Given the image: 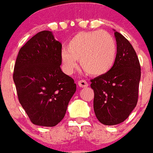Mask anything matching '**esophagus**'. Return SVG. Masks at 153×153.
<instances>
[{"label": "esophagus", "instance_id": "34e87169", "mask_svg": "<svg viewBox=\"0 0 153 153\" xmlns=\"http://www.w3.org/2000/svg\"><path fill=\"white\" fill-rule=\"evenodd\" d=\"M78 85L79 87H81V88H86V87H88L89 86V84L85 80H81V81H78Z\"/></svg>", "mask_w": 153, "mask_h": 153}]
</instances>
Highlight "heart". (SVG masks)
<instances>
[{"mask_svg": "<svg viewBox=\"0 0 153 153\" xmlns=\"http://www.w3.org/2000/svg\"><path fill=\"white\" fill-rule=\"evenodd\" d=\"M116 57L115 39L104 30L78 33L69 40L67 50L60 53L65 72H74L77 68V60H80L84 71L94 76H102L111 72Z\"/></svg>", "mask_w": 153, "mask_h": 153, "instance_id": "b5f03b06", "label": "heart"}]
</instances>
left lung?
<instances>
[{"label": "left lung", "mask_w": 153, "mask_h": 153, "mask_svg": "<svg viewBox=\"0 0 153 153\" xmlns=\"http://www.w3.org/2000/svg\"><path fill=\"white\" fill-rule=\"evenodd\" d=\"M114 36L117 57L113 68L90 81L94 113L100 123L107 126L123 123L136 106L141 76L140 61L131 44L115 30Z\"/></svg>", "instance_id": "1"}]
</instances>
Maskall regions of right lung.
<instances>
[{"mask_svg":"<svg viewBox=\"0 0 153 153\" xmlns=\"http://www.w3.org/2000/svg\"><path fill=\"white\" fill-rule=\"evenodd\" d=\"M62 44L52 32H39L21 48L13 70L19 102L30 121L54 127L64 119L76 85L60 68Z\"/></svg>","mask_w":153,"mask_h":153,"instance_id":"right-lung-1","label":"right lung"}]
</instances>
